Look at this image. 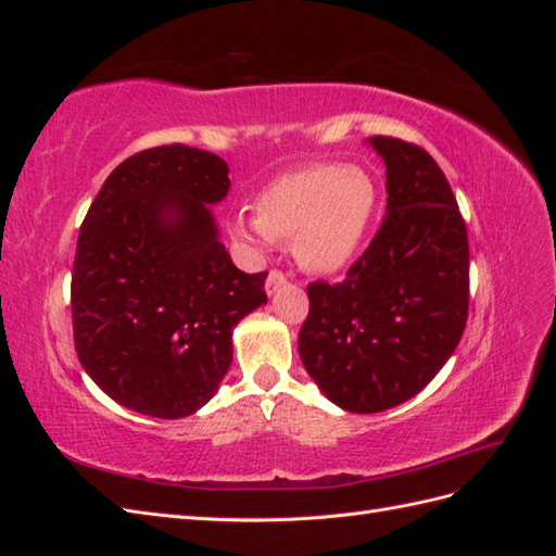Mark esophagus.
I'll list each match as a JSON object with an SVG mask.
<instances>
[{
	"instance_id": "obj_1",
	"label": "esophagus",
	"mask_w": 556,
	"mask_h": 556,
	"mask_svg": "<svg viewBox=\"0 0 556 556\" xmlns=\"http://www.w3.org/2000/svg\"><path fill=\"white\" fill-rule=\"evenodd\" d=\"M282 285H288V276H285L282 271H278V268H274V271H268L266 276V294H276Z\"/></svg>"
}]
</instances>
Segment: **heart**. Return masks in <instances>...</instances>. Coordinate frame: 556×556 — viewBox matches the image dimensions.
Masks as SVG:
<instances>
[{
    "label": "heart",
    "instance_id": "heart-1",
    "mask_svg": "<svg viewBox=\"0 0 556 556\" xmlns=\"http://www.w3.org/2000/svg\"><path fill=\"white\" fill-rule=\"evenodd\" d=\"M378 208V188L359 166L311 164L278 176L257 199V217L237 215L233 237L268 245L292 241L311 274H333L364 245Z\"/></svg>",
    "mask_w": 556,
    "mask_h": 556
}]
</instances>
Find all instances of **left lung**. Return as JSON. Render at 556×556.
Masks as SVG:
<instances>
[{
  "label": "left lung",
  "instance_id": "left-lung-1",
  "mask_svg": "<svg viewBox=\"0 0 556 556\" xmlns=\"http://www.w3.org/2000/svg\"><path fill=\"white\" fill-rule=\"evenodd\" d=\"M368 143L387 166V213L343 282H311L299 355L325 396L380 413L433 380L468 317V233L441 166L394 137Z\"/></svg>",
  "mask_w": 556,
  "mask_h": 556
}]
</instances>
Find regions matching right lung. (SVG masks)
<instances>
[{"label":"right lung","mask_w":556,"mask_h":556,"mask_svg":"<svg viewBox=\"0 0 556 556\" xmlns=\"http://www.w3.org/2000/svg\"><path fill=\"white\" fill-rule=\"evenodd\" d=\"M229 166L182 143L117 164L80 225L72 271L80 366L121 406L176 419L197 413L231 364V331L266 304L217 239L208 204Z\"/></svg>","instance_id":"obj_1"}]
</instances>
